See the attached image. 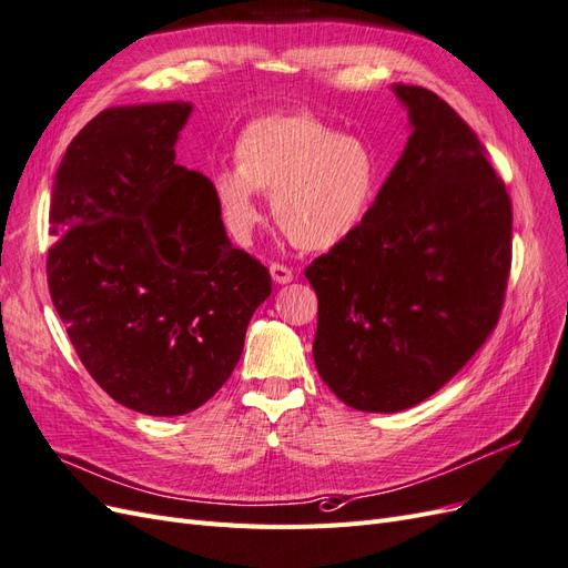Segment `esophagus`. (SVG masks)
I'll list each match as a JSON object with an SVG mask.
<instances>
[{
  "instance_id": "1",
  "label": "esophagus",
  "mask_w": 568,
  "mask_h": 568,
  "mask_svg": "<svg viewBox=\"0 0 568 568\" xmlns=\"http://www.w3.org/2000/svg\"><path fill=\"white\" fill-rule=\"evenodd\" d=\"M270 274H272V280L277 282V284H288L291 280H294V270H291L284 263H272L270 265Z\"/></svg>"
}]
</instances>
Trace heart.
I'll list each match as a JSON object with an SVG mask.
<instances>
[{
  "label": "heart",
  "instance_id": "heart-1",
  "mask_svg": "<svg viewBox=\"0 0 568 568\" xmlns=\"http://www.w3.org/2000/svg\"><path fill=\"white\" fill-rule=\"evenodd\" d=\"M234 165L236 173L215 178V199L239 242L261 222L253 192L272 194V215L291 244L329 251L365 225L382 186V163L367 140L303 109L251 120Z\"/></svg>",
  "mask_w": 568,
  "mask_h": 568
}]
</instances>
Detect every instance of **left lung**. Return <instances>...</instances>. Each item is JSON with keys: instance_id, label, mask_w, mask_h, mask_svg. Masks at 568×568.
Returning a JSON list of instances; mask_svg holds the SVG:
<instances>
[{"instance_id": "1", "label": "left lung", "mask_w": 568, "mask_h": 568, "mask_svg": "<svg viewBox=\"0 0 568 568\" xmlns=\"http://www.w3.org/2000/svg\"><path fill=\"white\" fill-rule=\"evenodd\" d=\"M403 156L348 242L305 267L317 372L363 412L434 395L497 326L511 267V199L476 132L440 97L395 84Z\"/></svg>"}]
</instances>
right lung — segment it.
Masks as SVG:
<instances>
[{"label":"right lung","mask_w":568,"mask_h":568,"mask_svg":"<svg viewBox=\"0 0 568 568\" xmlns=\"http://www.w3.org/2000/svg\"><path fill=\"white\" fill-rule=\"evenodd\" d=\"M192 104L106 109L68 144L49 203L47 282L68 338L111 398L151 417L211 400L272 294L234 248L215 186L175 163Z\"/></svg>","instance_id":"1"}]
</instances>
